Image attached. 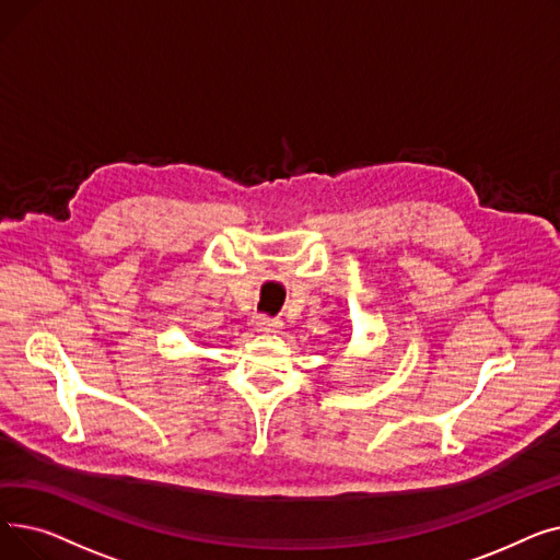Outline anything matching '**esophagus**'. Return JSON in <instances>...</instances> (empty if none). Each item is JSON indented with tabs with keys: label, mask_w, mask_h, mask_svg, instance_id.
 Instances as JSON below:
<instances>
[{
	"label": "esophagus",
	"mask_w": 560,
	"mask_h": 560,
	"mask_svg": "<svg viewBox=\"0 0 560 560\" xmlns=\"http://www.w3.org/2000/svg\"><path fill=\"white\" fill-rule=\"evenodd\" d=\"M254 327H256V331L275 334V331L281 329V322L275 319V317H268V315H256V317H254Z\"/></svg>",
	"instance_id": "obj_1"
}]
</instances>
